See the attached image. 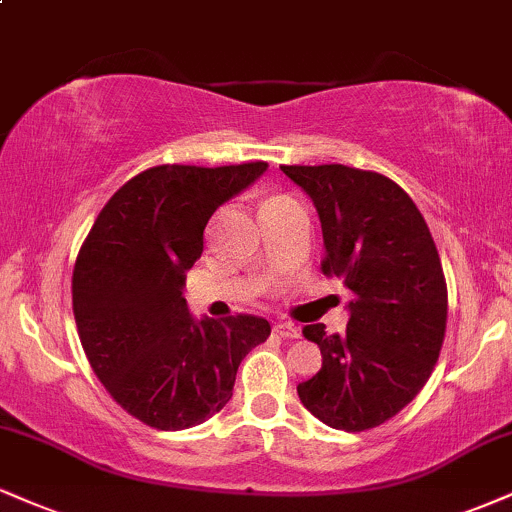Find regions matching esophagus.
<instances>
[{
	"instance_id": "34e87169",
	"label": "esophagus",
	"mask_w": 512,
	"mask_h": 512,
	"mask_svg": "<svg viewBox=\"0 0 512 512\" xmlns=\"http://www.w3.org/2000/svg\"><path fill=\"white\" fill-rule=\"evenodd\" d=\"M274 331L281 338H300V326H295L291 322H279L274 324Z\"/></svg>"
}]
</instances>
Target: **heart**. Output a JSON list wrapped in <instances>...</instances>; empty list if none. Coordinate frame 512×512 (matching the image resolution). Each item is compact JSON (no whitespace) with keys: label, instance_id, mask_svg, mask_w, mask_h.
<instances>
[{"label":"heart","instance_id":"obj_1","mask_svg":"<svg viewBox=\"0 0 512 512\" xmlns=\"http://www.w3.org/2000/svg\"><path fill=\"white\" fill-rule=\"evenodd\" d=\"M281 200H286V195H272V197H267V200L262 202V207H267V205H274V202H281Z\"/></svg>","mask_w":512,"mask_h":512}]
</instances>
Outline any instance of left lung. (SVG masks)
I'll list each match as a JSON object with an SVG mask.
<instances>
[{
    "label": "left lung",
    "mask_w": 512,
    "mask_h": 512,
    "mask_svg": "<svg viewBox=\"0 0 512 512\" xmlns=\"http://www.w3.org/2000/svg\"><path fill=\"white\" fill-rule=\"evenodd\" d=\"M315 202L324 233L322 272L353 293L343 336L324 324L303 334L322 369L298 384L317 420L367 432L410 403L439 360L448 288L427 221L410 195L377 171L346 164L281 166Z\"/></svg>",
    "instance_id": "obj_1"
}]
</instances>
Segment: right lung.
<instances>
[{
	"mask_svg": "<svg viewBox=\"0 0 512 512\" xmlns=\"http://www.w3.org/2000/svg\"><path fill=\"white\" fill-rule=\"evenodd\" d=\"M267 162L159 164L97 214L73 267V317L92 372L135 420L162 432L202 424L233 396L238 365L272 334L264 317H190L183 281L209 217Z\"/></svg>",
	"mask_w": 512,
	"mask_h": 512,
	"instance_id": "right-lung-1",
	"label": "right lung"
}]
</instances>
